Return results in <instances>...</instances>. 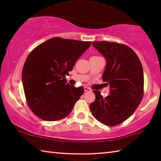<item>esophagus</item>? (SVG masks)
I'll return each mask as SVG.
<instances>
[{
	"mask_svg": "<svg viewBox=\"0 0 161 161\" xmlns=\"http://www.w3.org/2000/svg\"><path fill=\"white\" fill-rule=\"evenodd\" d=\"M84 91L85 92H91L92 89L87 86H84Z\"/></svg>",
	"mask_w": 161,
	"mask_h": 161,
	"instance_id": "esophagus-1",
	"label": "esophagus"
}]
</instances>
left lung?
Returning <instances> with one entry per match:
<instances>
[{"label":"left lung","instance_id":"8db88e82","mask_svg":"<svg viewBox=\"0 0 161 161\" xmlns=\"http://www.w3.org/2000/svg\"><path fill=\"white\" fill-rule=\"evenodd\" d=\"M106 59L102 80L109 85V95L103 97L93 91L96 99L89 107L101 123L113 126L121 124L134 113L143 98V71L139 58L128 46L113 42H92Z\"/></svg>","mask_w":161,"mask_h":161}]
</instances>
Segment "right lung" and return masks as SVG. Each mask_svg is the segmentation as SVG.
I'll return each instance as SVG.
<instances>
[{"label": "right lung", "instance_id": "add662e5", "mask_svg": "<svg viewBox=\"0 0 161 161\" xmlns=\"http://www.w3.org/2000/svg\"><path fill=\"white\" fill-rule=\"evenodd\" d=\"M91 44L53 37L30 53L22 72V82L29 107L39 118L58 121L72 111L84 89L70 85L64 77Z\"/></svg>", "mask_w": 161, "mask_h": 161}]
</instances>
